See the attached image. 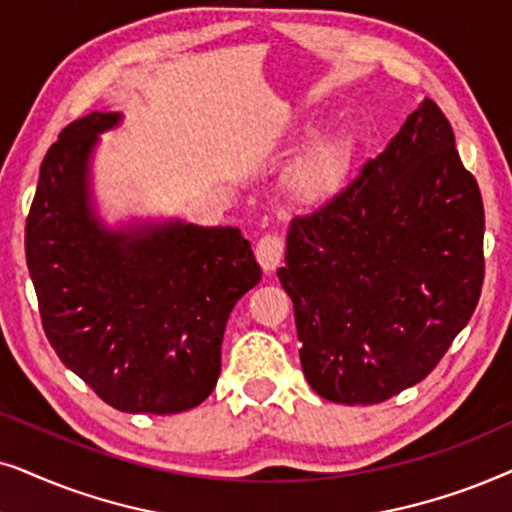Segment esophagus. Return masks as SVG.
<instances>
[{
    "instance_id": "esophagus-1",
    "label": "esophagus",
    "mask_w": 512,
    "mask_h": 512,
    "mask_svg": "<svg viewBox=\"0 0 512 512\" xmlns=\"http://www.w3.org/2000/svg\"><path fill=\"white\" fill-rule=\"evenodd\" d=\"M283 250H285V243L281 236L264 234L255 245V257L264 271H274L283 260Z\"/></svg>"
}]
</instances>
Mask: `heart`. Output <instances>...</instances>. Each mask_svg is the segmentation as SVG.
Returning <instances> with one entry per match:
<instances>
[{
  "label": "heart",
  "instance_id": "b5f03b06",
  "mask_svg": "<svg viewBox=\"0 0 512 512\" xmlns=\"http://www.w3.org/2000/svg\"><path fill=\"white\" fill-rule=\"evenodd\" d=\"M353 140L346 133L330 135L311 149L292 173V187L302 199H318L342 185L353 161Z\"/></svg>",
  "mask_w": 512,
  "mask_h": 512
}]
</instances>
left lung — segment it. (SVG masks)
Returning a JSON list of instances; mask_svg holds the SVG:
<instances>
[{"instance_id":"8db88e82","label":"left lung","mask_w":512,"mask_h":512,"mask_svg":"<svg viewBox=\"0 0 512 512\" xmlns=\"http://www.w3.org/2000/svg\"><path fill=\"white\" fill-rule=\"evenodd\" d=\"M485 208L424 100L377 159L290 224L278 269L320 398L384 403L440 363L478 306Z\"/></svg>"}]
</instances>
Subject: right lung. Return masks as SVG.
<instances>
[{"instance_id":"right-lung-1","label":"right lung","mask_w":512,"mask_h":512,"mask_svg":"<svg viewBox=\"0 0 512 512\" xmlns=\"http://www.w3.org/2000/svg\"><path fill=\"white\" fill-rule=\"evenodd\" d=\"M119 119L91 112L49 147L25 222L27 269L53 351L98 398L131 414L185 412L213 393L227 318L262 269L231 227H100L88 156Z\"/></svg>"}]
</instances>
